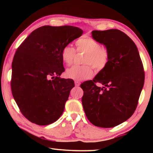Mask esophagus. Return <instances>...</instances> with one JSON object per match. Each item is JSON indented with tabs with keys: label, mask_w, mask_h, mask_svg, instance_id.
Returning a JSON list of instances; mask_svg holds the SVG:
<instances>
[{
	"label": "esophagus",
	"mask_w": 153,
	"mask_h": 153,
	"mask_svg": "<svg viewBox=\"0 0 153 153\" xmlns=\"http://www.w3.org/2000/svg\"><path fill=\"white\" fill-rule=\"evenodd\" d=\"M75 85L76 86H80V82L78 81H75Z\"/></svg>",
	"instance_id": "34e87169"
}]
</instances>
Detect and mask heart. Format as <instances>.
<instances>
[{"label":"heart","mask_w":153,"mask_h":153,"mask_svg":"<svg viewBox=\"0 0 153 153\" xmlns=\"http://www.w3.org/2000/svg\"><path fill=\"white\" fill-rule=\"evenodd\" d=\"M77 51L84 52L85 55L83 65H74L66 71V76L69 78L77 81H81L91 78L94 75V69L101 71L105 69L109 61V52L108 49L100 46L97 40L91 37H83L77 40L76 42ZM76 52L70 45H65L61 51V59L66 65L69 66L73 63Z\"/></svg>","instance_id":"1"}]
</instances>
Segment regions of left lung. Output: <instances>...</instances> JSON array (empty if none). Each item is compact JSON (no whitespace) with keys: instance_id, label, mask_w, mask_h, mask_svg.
Listing matches in <instances>:
<instances>
[{"instance_id":"obj_1","label":"left lung","mask_w":153,"mask_h":153,"mask_svg":"<svg viewBox=\"0 0 153 153\" xmlns=\"http://www.w3.org/2000/svg\"><path fill=\"white\" fill-rule=\"evenodd\" d=\"M92 37L109 52V61L93 80L81 84L86 115L93 125L113 128L135 111L144 82L143 65L135 43L119 30H94ZM98 82L103 86L95 85Z\"/></svg>"}]
</instances>
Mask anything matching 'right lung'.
<instances>
[{
  "mask_svg": "<svg viewBox=\"0 0 153 153\" xmlns=\"http://www.w3.org/2000/svg\"><path fill=\"white\" fill-rule=\"evenodd\" d=\"M79 27L42 26L25 38L12 62L11 91L24 117L46 126L61 117L74 82L61 79V51L82 35Z\"/></svg>",
  "mask_w": 153,
  "mask_h": 153,
  "instance_id": "right-lung-1",
  "label": "right lung"
}]
</instances>
